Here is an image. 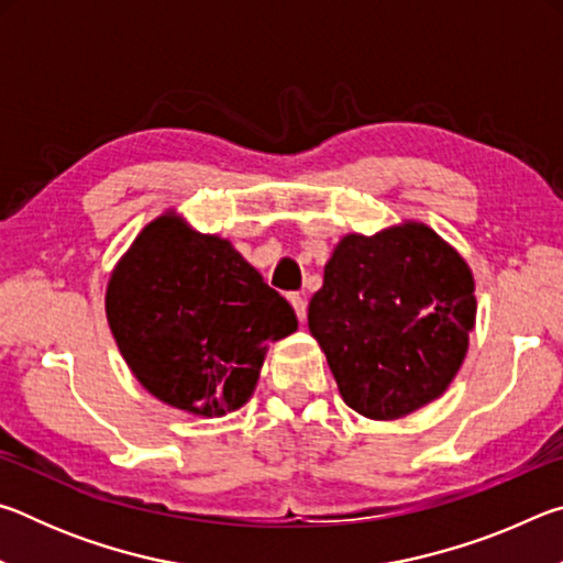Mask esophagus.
<instances>
[{
	"mask_svg": "<svg viewBox=\"0 0 563 563\" xmlns=\"http://www.w3.org/2000/svg\"><path fill=\"white\" fill-rule=\"evenodd\" d=\"M290 305H292L295 316H298V320L302 322V320H305V312H308V302H305V298H302V295H298V292H292V295H290Z\"/></svg>",
	"mask_w": 563,
	"mask_h": 563,
	"instance_id": "1",
	"label": "esophagus"
}]
</instances>
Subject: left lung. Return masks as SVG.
Here are the masks:
<instances>
[{"label":"left lung","mask_w":563,"mask_h":563,"mask_svg":"<svg viewBox=\"0 0 563 563\" xmlns=\"http://www.w3.org/2000/svg\"><path fill=\"white\" fill-rule=\"evenodd\" d=\"M474 322L472 268L419 221L342 235L308 308L345 405L377 422L446 393Z\"/></svg>","instance_id":"obj_1"}]
</instances>
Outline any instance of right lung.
I'll list each match as a JSON object with an SVG mask.
<instances>
[{
	"instance_id": "right-lung-1",
	"label": "right lung",
	"mask_w": 563,
	"mask_h": 563,
	"mask_svg": "<svg viewBox=\"0 0 563 563\" xmlns=\"http://www.w3.org/2000/svg\"><path fill=\"white\" fill-rule=\"evenodd\" d=\"M103 305L139 385L208 419L241 409L258 385L268 342L298 330L288 300L233 243L196 231L176 208L133 238Z\"/></svg>"
}]
</instances>
